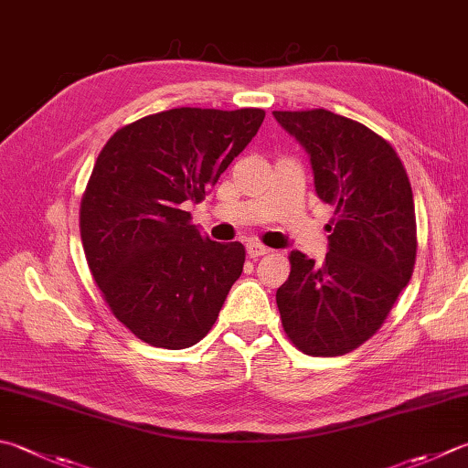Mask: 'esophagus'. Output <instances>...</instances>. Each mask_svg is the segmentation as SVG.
I'll return each instance as SVG.
<instances>
[{"label":"esophagus","mask_w":468,"mask_h":468,"mask_svg":"<svg viewBox=\"0 0 468 468\" xmlns=\"http://www.w3.org/2000/svg\"><path fill=\"white\" fill-rule=\"evenodd\" d=\"M269 252L271 250L267 249V246L261 244V242H249V244H246V254H249L252 261H257L259 257H262V254H269Z\"/></svg>","instance_id":"34e87169"}]
</instances>
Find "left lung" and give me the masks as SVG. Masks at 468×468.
Returning a JSON list of instances; mask_svg holds the SVG:
<instances>
[{"instance_id": "obj_1", "label": "left lung", "mask_w": 468, "mask_h": 468, "mask_svg": "<svg viewBox=\"0 0 468 468\" xmlns=\"http://www.w3.org/2000/svg\"><path fill=\"white\" fill-rule=\"evenodd\" d=\"M310 154L315 193L334 207L322 264L293 250L277 289L281 324L310 356H342L375 336L410 283L418 252L416 207L393 146L328 110L272 112Z\"/></svg>"}]
</instances>
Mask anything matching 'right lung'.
Segmentation results:
<instances>
[{
  "label": "right lung",
  "mask_w": 468,
  "mask_h": 468,
  "mask_svg": "<svg viewBox=\"0 0 468 468\" xmlns=\"http://www.w3.org/2000/svg\"><path fill=\"white\" fill-rule=\"evenodd\" d=\"M264 110L175 108L122 126L97 156L79 209L87 264L116 320L181 350L216 324L246 250L201 236L199 204L244 151Z\"/></svg>",
  "instance_id": "right-lung-1"
}]
</instances>
